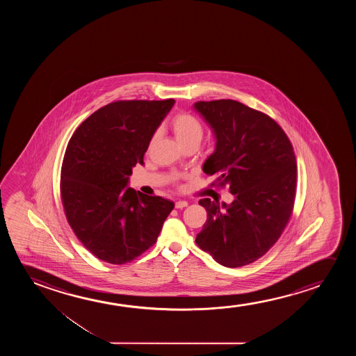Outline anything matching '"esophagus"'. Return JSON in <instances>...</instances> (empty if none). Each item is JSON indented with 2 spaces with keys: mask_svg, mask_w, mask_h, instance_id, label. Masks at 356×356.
Masks as SVG:
<instances>
[{
  "mask_svg": "<svg viewBox=\"0 0 356 356\" xmlns=\"http://www.w3.org/2000/svg\"><path fill=\"white\" fill-rule=\"evenodd\" d=\"M187 205H188V203L186 200H177L175 203V208L176 209H182V208H185Z\"/></svg>",
  "mask_w": 356,
  "mask_h": 356,
  "instance_id": "34e87169",
  "label": "esophagus"
}]
</instances>
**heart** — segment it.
Returning a JSON list of instances; mask_svg holds the SVG:
<instances>
[{"instance_id": "1", "label": "heart", "mask_w": 356, "mask_h": 356, "mask_svg": "<svg viewBox=\"0 0 356 356\" xmlns=\"http://www.w3.org/2000/svg\"><path fill=\"white\" fill-rule=\"evenodd\" d=\"M171 127L181 146L190 142H200L203 137V127L200 120L187 113L177 114L171 122Z\"/></svg>"}]
</instances>
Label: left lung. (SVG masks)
Segmentation results:
<instances>
[{
  "mask_svg": "<svg viewBox=\"0 0 356 356\" xmlns=\"http://www.w3.org/2000/svg\"><path fill=\"white\" fill-rule=\"evenodd\" d=\"M215 149L203 171L229 187L232 203L203 198L195 243L226 268L253 263L276 243L292 214L297 163L287 135L264 113L234 99L195 102Z\"/></svg>",
  "mask_w": 356,
  "mask_h": 356,
  "instance_id": "obj_1",
  "label": "left lung"
}]
</instances>
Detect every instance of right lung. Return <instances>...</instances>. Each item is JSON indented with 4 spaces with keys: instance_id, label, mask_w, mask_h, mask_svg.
<instances>
[{
    "instance_id": "right-lung-1",
    "label": "right lung",
    "mask_w": 356,
    "mask_h": 356,
    "mask_svg": "<svg viewBox=\"0 0 356 356\" xmlns=\"http://www.w3.org/2000/svg\"><path fill=\"white\" fill-rule=\"evenodd\" d=\"M174 99L118 101L76 129L64 154L60 195L79 241L109 264L129 263L156 243L174 202L127 187Z\"/></svg>"
}]
</instances>
